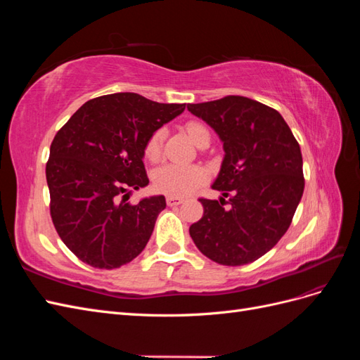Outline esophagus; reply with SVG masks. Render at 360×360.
<instances>
[{
    "label": "esophagus",
    "mask_w": 360,
    "mask_h": 360,
    "mask_svg": "<svg viewBox=\"0 0 360 360\" xmlns=\"http://www.w3.org/2000/svg\"><path fill=\"white\" fill-rule=\"evenodd\" d=\"M184 200L183 198H180V197H167V204L169 205V207H172V205H179V204H181Z\"/></svg>",
    "instance_id": "obj_1"
}]
</instances>
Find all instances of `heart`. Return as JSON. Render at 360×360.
<instances>
[{
	"label": "heart",
	"mask_w": 360,
	"mask_h": 360,
	"mask_svg": "<svg viewBox=\"0 0 360 360\" xmlns=\"http://www.w3.org/2000/svg\"><path fill=\"white\" fill-rule=\"evenodd\" d=\"M188 136L195 144L200 146L204 139H210L207 127L200 122H188L184 124ZM163 130L158 129L146 141L144 156L150 160H158L162 151ZM204 181V172L198 167L177 165V163H165L159 167L153 174V184L156 191L171 195V197H181L197 189Z\"/></svg>",
	"instance_id": "obj_1"
}]
</instances>
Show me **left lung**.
Returning <instances> with one entry per match:
<instances>
[{"label":"left lung","instance_id":"8db88e82","mask_svg":"<svg viewBox=\"0 0 360 360\" xmlns=\"http://www.w3.org/2000/svg\"><path fill=\"white\" fill-rule=\"evenodd\" d=\"M188 110L214 129L225 151L212 184L222 197L200 198L204 214L189 234L217 264L252 263L281 240L296 213L304 188L300 146L276 110L243 96Z\"/></svg>","mask_w":360,"mask_h":360}]
</instances>
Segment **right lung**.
Returning <instances> with one entry per match:
<instances>
[{
    "instance_id": "add662e5",
    "label": "right lung",
    "mask_w": 360,
    "mask_h": 360,
    "mask_svg": "<svg viewBox=\"0 0 360 360\" xmlns=\"http://www.w3.org/2000/svg\"><path fill=\"white\" fill-rule=\"evenodd\" d=\"M186 103H158L136 93L85 102L53 138L46 163L53 226L72 252L97 269L136 258L165 209L163 195L127 202L148 184L144 146Z\"/></svg>"
}]
</instances>
